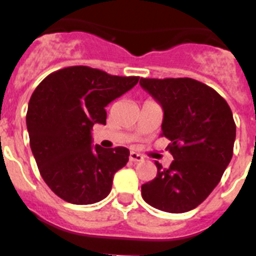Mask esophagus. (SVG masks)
<instances>
[{"mask_svg":"<svg viewBox=\"0 0 256 256\" xmlns=\"http://www.w3.org/2000/svg\"><path fill=\"white\" fill-rule=\"evenodd\" d=\"M130 162H142V160H144V156L140 155V154H137V152H134V151H130Z\"/></svg>","mask_w":256,"mask_h":256,"instance_id":"esophagus-1","label":"esophagus"}]
</instances>
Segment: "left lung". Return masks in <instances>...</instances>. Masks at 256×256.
<instances>
[{
    "label": "left lung",
    "mask_w": 256,
    "mask_h": 256,
    "mask_svg": "<svg viewBox=\"0 0 256 256\" xmlns=\"http://www.w3.org/2000/svg\"><path fill=\"white\" fill-rule=\"evenodd\" d=\"M140 84L164 110L162 136L174 158L169 168L155 162L158 174L142 184V198L162 212H190L212 194L232 159V110L216 90L192 78H141Z\"/></svg>",
    "instance_id": "1"
}]
</instances>
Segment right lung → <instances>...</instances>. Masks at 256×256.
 Wrapping results in <instances>:
<instances>
[{"instance_id":"obj_1","label":"right lung","mask_w":256,"mask_h":256,"mask_svg":"<svg viewBox=\"0 0 256 256\" xmlns=\"http://www.w3.org/2000/svg\"><path fill=\"white\" fill-rule=\"evenodd\" d=\"M90 66L54 72L37 86L26 112L29 144L47 186L70 204L90 205L110 194L126 148H92L91 130L106 124L108 104L138 83Z\"/></svg>"}]
</instances>
